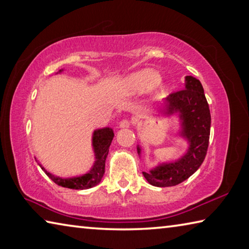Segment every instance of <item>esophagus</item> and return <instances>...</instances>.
<instances>
[{
  "label": "esophagus",
  "instance_id": "34e87169",
  "mask_svg": "<svg viewBox=\"0 0 249 249\" xmlns=\"http://www.w3.org/2000/svg\"><path fill=\"white\" fill-rule=\"evenodd\" d=\"M130 125H132V122H130L129 120H123V121H121L120 127L121 128H127V127H129Z\"/></svg>",
  "mask_w": 249,
  "mask_h": 249
}]
</instances>
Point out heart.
<instances>
[{"instance_id":"heart-1","label":"heart","mask_w":249,"mask_h":249,"mask_svg":"<svg viewBox=\"0 0 249 249\" xmlns=\"http://www.w3.org/2000/svg\"><path fill=\"white\" fill-rule=\"evenodd\" d=\"M159 75L151 70L141 71L134 73L126 80V87L132 92H146L149 91L157 86L159 82Z\"/></svg>"}]
</instances>
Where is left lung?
<instances>
[{"label": "left lung", "mask_w": 249, "mask_h": 249, "mask_svg": "<svg viewBox=\"0 0 249 249\" xmlns=\"http://www.w3.org/2000/svg\"><path fill=\"white\" fill-rule=\"evenodd\" d=\"M184 88L168 96L166 113H180L183 121V136L190 142V148L177 162L142 172L146 180L155 187H171L187 180L199 169L208 151L211 114L203 87L196 78L187 75ZM137 151L141 153L140 147Z\"/></svg>", "instance_id": "8db88e82"}]
</instances>
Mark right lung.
I'll return each instance as SVG.
<instances>
[{
  "label": "right lung",
  "mask_w": 249,
  "mask_h": 249,
  "mask_svg": "<svg viewBox=\"0 0 249 249\" xmlns=\"http://www.w3.org/2000/svg\"><path fill=\"white\" fill-rule=\"evenodd\" d=\"M113 137H114V133H113L111 128H102L95 130L93 134V147L96 160L91 171L84 176L78 177V178L61 179L49 174L41 166L40 168L54 183L60 185V187L75 189V190H83V189L94 187L103 178V175L105 172V159H107V156L108 154V148L112 142Z\"/></svg>",
  "instance_id": "right-lung-1"
}]
</instances>
